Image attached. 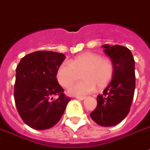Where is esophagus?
<instances>
[{"label": "esophagus", "mask_w": 150, "mask_h": 150, "mask_svg": "<svg viewBox=\"0 0 150 150\" xmlns=\"http://www.w3.org/2000/svg\"><path fill=\"white\" fill-rule=\"evenodd\" d=\"M75 98H76L77 100H85V96H75Z\"/></svg>", "instance_id": "1"}]
</instances>
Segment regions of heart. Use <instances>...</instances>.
Here are the masks:
<instances>
[{
    "label": "heart",
    "instance_id": "obj_1",
    "mask_svg": "<svg viewBox=\"0 0 150 150\" xmlns=\"http://www.w3.org/2000/svg\"><path fill=\"white\" fill-rule=\"evenodd\" d=\"M79 73L83 80L71 85L68 93L70 95H86L96 89H104L111 82L115 75V64L109 57H101L95 52L78 54L70 62L65 61L59 65L56 78L63 87L70 86Z\"/></svg>",
    "mask_w": 150,
    "mask_h": 150
}]
</instances>
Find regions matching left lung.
<instances>
[{"instance_id": "obj_1", "label": "left lung", "mask_w": 150, "mask_h": 150, "mask_svg": "<svg viewBox=\"0 0 150 150\" xmlns=\"http://www.w3.org/2000/svg\"><path fill=\"white\" fill-rule=\"evenodd\" d=\"M105 53L115 64V75L102 95L91 119L100 126L116 125L129 114L135 89L134 59L129 50L119 45H104Z\"/></svg>"}]
</instances>
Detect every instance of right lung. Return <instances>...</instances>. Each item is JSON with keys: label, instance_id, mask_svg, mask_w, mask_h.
<instances>
[{"label": "right lung", "instance_id": "1", "mask_svg": "<svg viewBox=\"0 0 150 150\" xmlns=\"http://www.w3.org/2000/svg\"><path fill=\"white\" fill-rule=\"evenodd\" d=\"M65 59L64 54L40 50L24 56L16 67V106L22 120L34 129L55 125L70 100L56 79L57 69Z\"/></svg>", "mask_w": 150, "mask_h": 150}]
</instances>
